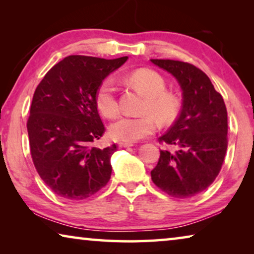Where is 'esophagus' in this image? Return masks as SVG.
Wrapping results in <instances>:
<instances>
[{
	"instance_id": "1",
	"label": "esophagus",
	"mask_w": 254,
	"mask_h": 254,
	"mask_svg": "<svg viewBox=\"0 0 254 254\" xmlns=\"http://www.w3.org/2000/svg\"><path fill=\"white\" fill-rule=\"evenodd\" d=\"M119 147L120 148H130V147H133V143H130V142H120L119 143Z\"/></svg>"
}]
</instances>
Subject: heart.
Returning <instances> with one entry per match:
<instances>
[{
  "instance_id": "1",
  "label": "heart",
  "mask_w": 254,
  "mask_h": 254,
  "mask_svg": "<svg viewBox=\"0 0 254 254\" xmlns=\"http://www.w3.org/2000/svg\"><path fill=\"white\" fill-rule=\"evenodd\" d=\"M124 79L145 96L141 110L142 113L152 114L162 123L171 121L177 114L179 102L174 94L166 91V80L159 72L141 68L128 72ZM95 102L104 117H117L120 111V103L113 80L107 78L102 81L97 87ZM152 116L144 114L137 118H120L111 124L110 135L113 140L130 143L151 135L156 131V121Z\"/></svg>"
}]
</instances>
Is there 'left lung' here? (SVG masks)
Here are the masks:
<instances>
[{"label":"left lung","mask_w":254,"mask_h":254,"mask_svg":"<svg viewBox=\"0 0 254 254\" xmlns=\"http://www.w3.org/2000/svg\"><path fill=\"white\" fill-rule=\"evenodd\" d=\"M151 62L176 77L183 91L178 119L159 137V142L178 149L161 150L151 179L169 196L189 198L204 191L220 174L227 149L226 106L199 68L179 60Z\"/></svg>","instance_id":"left-lung-1"}]
</instances>
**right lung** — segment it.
Segmentation results:
<instances>
[{"instance_id": "add662e5", "label": "right lung", "mask_w": 254, "mask_h": 254, "mask_svg": "<svg viewBox=\"0 0 254 254\" xmlns=\"http://www.w3.org/2000/svg\"><path fill=\"white\" fill-rule=\"evenodd\" d=\"M127 59L68 56L37 86L27 122L30 152L41 179L63 198H88L109 183L117 144L92 145L105 131L95 95Z\"/></svg>"}]
</instances>
